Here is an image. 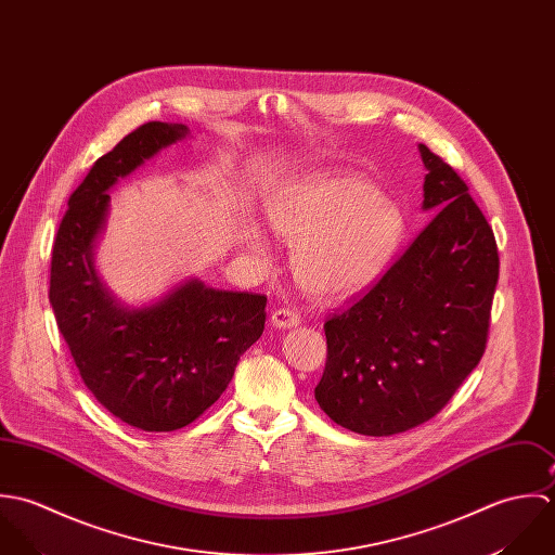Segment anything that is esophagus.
I'll return each instance as SVG.
<instances>
[{
  "instance_id": "obj_1",
  "label": "esophagus",
  "mask_w": 555,
  "mask_h": 555,
  "mask_svg": "<svg viewBox=\"0 0 555 555\" xmlns=\"http://www.w3.org/2000/svg\"><path fill=\"white\" fill-rule=\"evenodd\" d=\"M300 324H302V318L294 309H276L272 313V326H276V328L285 331V328H296Z\"/></svg>"
}]
</instances>
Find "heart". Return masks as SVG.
Wrapping results in <instances>:
<instances>
[{"label":"heart","instance_id":"1","mask_svg":"<svg viewBox=\"0 0 555 555\" xmlns=\"http://www.w3.org/2000/svg\"><path fill=\"white\" fill-rule=\"evenodd\" d=\"M266 215L276 235L298 246L296 279L320 300H343L369 287L388 266L405 229L397 202L347 171H318L281 189ZM242 242L255 255H266L257 229L246 227Z\"/></svg>","mask_w":555,"mask_h":555}]
</instances>
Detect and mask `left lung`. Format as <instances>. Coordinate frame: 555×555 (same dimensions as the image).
Listing matches in <instances>:
<instances>
[{
	"label": "left lung",
	"mask_w": 555,
	"mask_h": 555,
	"mask_svg": "<svg viewBox=\"0 0 555 555\" xmlns=\"http://www.w3.org/2000/svg\"><path fill=\"white\" fill-rule=\"evenodd\" d=\"M425 210H438L384 276L324 324L320 408L360 436L434 418L480 362L500 274L491 224L459 173L418 145Z\"/></svg>",
	"instance_id": "8db88e82"
}]
</instances>
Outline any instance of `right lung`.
Segmentation results:
<instances>
[{
  "instance_id": "1",
  "label": "right lung",
  "mask_w": 555,
  "mask_h": 555,
  "mask_svg": "<svg viewBox=\"0 0 555 555\" xmlns=\"http://www.w3.org/2000/svg\"><path fill=\"white\" fill-rule=\"evenodd\" d=\"M186 134L184 124L147 121L101 156L70 195L51 255L49 300L81 379L115 418L141 431H176L197 421L266 324L261 294L191 279L156 305L126 309L96 276L92 250L109 189Z\"/></svg>"
}]
</instances>
